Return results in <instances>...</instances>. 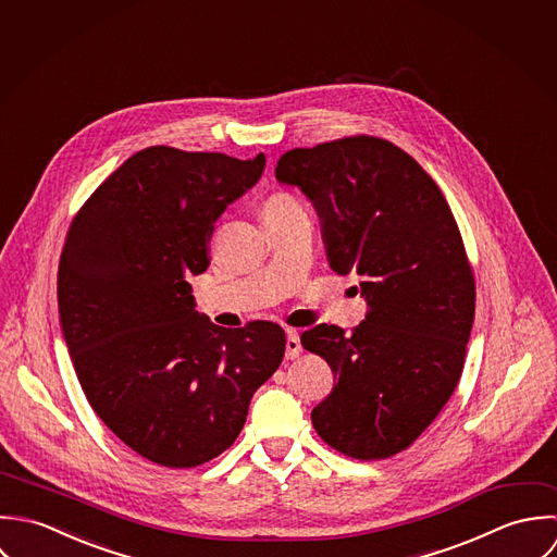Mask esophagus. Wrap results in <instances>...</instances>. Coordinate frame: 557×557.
I'll return each instance as SVG.
<instances>
[{
  "mask_svg": "<svg viewBox=\"0 0 557 557\" xmlns=\"http://www.w3.org/2000/svg\"><path fill=\"white\" fill-rule=\"evenodd\" d=\"M301 352V339L297 330H286V357L295 359Z\"/></svg>",
  "mask_w": 557,
  "mask_h": 557,
  "instance_id": "34e87169",
  "label": "esophagus"
}]
</instances>
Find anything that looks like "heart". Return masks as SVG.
<instances>
[{
	"mask_svg": "<svg viewBox=\"0 0 557 557\" xmlns=\"http://www.w3.org/2000/svg\"><path fill=\"white\" fill-rule=\"evenodd\" d=\"M295 202H297V200H295L293 196H288V194H282V191H280V194L269 196L262 209H269V207H286V205H295Z\"/></svg>",
	"mask_w": 557,
	"mask_h": 557,
	"instance_id": "heart-1",
	"label": "heart"
}]
</instances>
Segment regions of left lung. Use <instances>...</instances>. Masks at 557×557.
I'll return each instance as SVG.
<instances>
[{
  "label": "left lung",
  "instance_id": "1",
  "mask_svg": "<svg viewBox=\"0 0 557 557\" xmlns=\"http://www.w3.org/2000/svg\"><path fill=\"white\" fill-rule=\"evenodd\" d=\"M275 176L314 202L330 267L359 277L368 306L350 334L301 335L335 376L312 424L344 456L389 458L433 424L462 372L475 280L460 230L424 168L381 137L288 150Z\"/></svg>",
  "mask_w": 557,
  "mask_h": 557
}]
</instances>
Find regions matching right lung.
<instances>
[{"label":"right lung","instance_id":"right-lung-1","mask_svg":"<svg viewBox=\"0 0 557 557\" xmlns=\"http://www.w3.org/2000/svg\"><path fill=\"white\" fill-rule=\"evenodd\" d=\"M262 170V152L240 161L150 146L97 187L66 232L58 304L77 379L113 435L157 465L220 456L282 363L280 325L218 327L194 310L187 282L209 269L218 218Z\"/></svg>","mask_w":557,"mask_h":557}]
</instances>
